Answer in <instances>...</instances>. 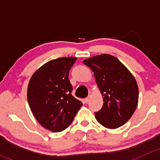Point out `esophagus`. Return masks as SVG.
I'll return each instance as SVG.
<instances>
[{"label":"esophagus","instance_id":"esophagus-1","mask_svg":"<svg viewBox=\"0 0 160 160\" xmlns=\"http://www.w3.org/2000/svg\"><path fill=\"white\" fill-rule=\"evenodd\" d=\"M89 101H90V97H88V98H85L84 99V102L86 103V104H88V103L89 102Z\"/></svg>","mask_w":160,"mask_h":160}]
</instances>
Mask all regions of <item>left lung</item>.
Returning a JSON list of instances; mask_svg holds the SVG:
<instances>
[{
	"label": "left lung",
	"instance_id": "1",
	"mask_svg": "<svg viewBox=\"0 0 160 160\" xmlns=\"http://www.w3.org/2000/svg\"><path fill=\"white\" fill-rule=\"evenodd\" d=\"M93 72L103 98L102 108L95 118L105 128L114 129L126 123L138 101V88L135 77L118 58L101 54L83 60Z\"/></svg>",
	"mask_w": 160,
	"mask_h": 160
}]
</instances>
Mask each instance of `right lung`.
I'll return each mask as SVG.
<instances>
[{
	"instance_id": "right-lung-1",
	"label": "right lung",
	"mask_w": 160,
	"mask_h": 160,
	"mask_svg": "<svg viewBox=\"0 0 160 160\" xmlns=\"http://www.w3.org/2000/svg\"><path fill=\"white\" fill-rule=\"evenodd\" d=\"M77 57L50 60L35 71L28 85L27 98L32 114L46 129L68 128L83 104L72 94L69 72Z\"/></svg>"
}]
</instances>
